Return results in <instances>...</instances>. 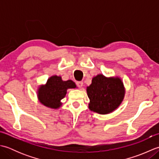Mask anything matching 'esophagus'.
I'll use <instances>...</instances> for the list:
<instances>
[{
    "label": "esophagus",
    "instance_id": "34e87169",
    "mask_svg": "<svg viewBox=\"0 0 159 159\" xmlns=\"http://www.w3.org/2000/svg\"><path fill=\"white\" fill-rule=\"evenodd\" d=\"M76 85L79 87V88H82L83 86V83L82 81H79L76 82Z\"/></svg>",
    "mask_w": 159,
    "mask_h": 159
}]
</instances>
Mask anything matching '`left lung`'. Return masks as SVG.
<instances>
[{
	"mask_svg": "<svg viewBox=\"0 0 159 159\" xmlns=\"http://www.w3.org/2000/svg\"><path fill=\"white\" fill-rule=\"evenodd\" d=\"M125 93L126 89L120 77L98 74L93 77L92 84L87 87L89 109L100 115L112 113L120 106Z\"/></svg>",
	"mask_w": 159,
	"mask_h": 159,
	"instance_id": "left-lung-1",
	"label": "left lung"
}]
</instances>
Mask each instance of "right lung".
<instances>
[{
  "instance_id": "right-lung-1",
  "label": "right lung",
  "mask_w": 159,
  "mask_h": 159,
  "mask_svg": "<svg viewBox=\"0 0 159 159\" xmlns=\"http://www.w3.org/2000/svg\"><path fill=\"white\" fill-rule=\"evenodd\" d=\"M76 87V84L72 80L64 81L61 76L54 75L48 78L44 85H39L37 96L39 102L43 106L58 109L62 106L61 100L65 98L67 90Z\"/></svg>"
}]
</instances>
